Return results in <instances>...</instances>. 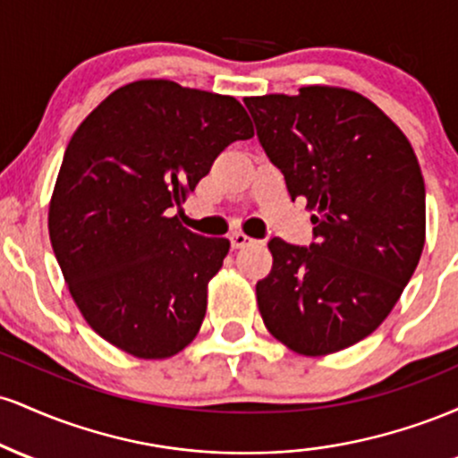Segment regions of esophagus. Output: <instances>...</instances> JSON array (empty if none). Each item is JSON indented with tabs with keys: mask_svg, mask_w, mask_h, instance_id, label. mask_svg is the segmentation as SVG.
<instances>
[{
	"mask_svg": "<svg viewBox=\"0 0 458 458\" xmlns=\"http://www.w3.org/2000/svg\"><path fill=\"white\" fill-rule=\"evenodd\" d=\"M230 243H233L234 250H239V247L254 243V239H250V236H247L245 233H233V234H230Z\"/></svg>",
	"mask_w": 458,
	"mask_h": 458,
	"instance_id": "esophagus-1",
	"label": "esophagus"
}]
</instances>
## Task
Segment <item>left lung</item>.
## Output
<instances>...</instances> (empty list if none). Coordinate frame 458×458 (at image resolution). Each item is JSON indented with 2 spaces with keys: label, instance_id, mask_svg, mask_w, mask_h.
I'll use <instances>...</instances> for the list:
<instances>
[{
  "label": "left lung",
  "instance_id": "left-lung-1",
  "mask_svg": "<svg viewBox=\"0 0 458 458\" xmlns=\"http://www.w3.org/2000/svg\"><path fill=\"white\" fill-rule=\"evenodd\" d=\"M256 133L291 198H306L314 243L271 239L256 284L273 338L299 355L343 351L386 320L411 280L427 193L418 157L375 103L344 88L247 97Z\"/></svg>",
  "mask_w": 458,
  "mask_h": 458
}]
</instances>
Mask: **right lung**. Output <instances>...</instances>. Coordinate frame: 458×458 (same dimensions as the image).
Listing matches in <instances>:
<instances>
[{"label":"right lung","instance_id":"add662e5","mask_svg":"<svg viewBox=\"0 0 458 458\" xmlns=\"http://www.w3.org/2000/svg\"><path fill=\"white\" fill-rule=\"evenodd\" d=\"M251 135L234 97L167 79L118 88L72 133L49 204L51 247L109 344L165 360L196 338L230 241L191 233L174 211L225 146Z\"/></svg>","mask_w":458,"mask_h":458}]
</instances>
